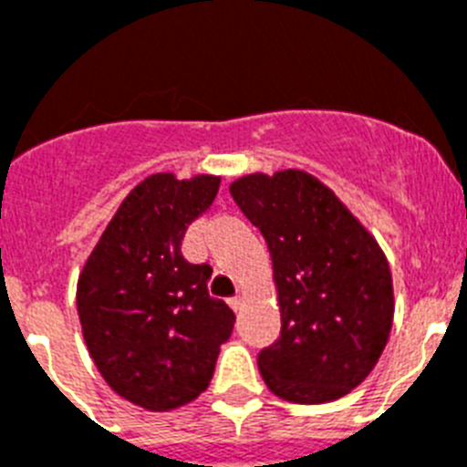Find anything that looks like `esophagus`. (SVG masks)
I'll return each instance as SVG.
<instances>
[{
	"instance_id": "obj_1",
	"label": "esophagus",
	"mask_w": 467,
	"mask_h": 467,
	"mask_svg": "<svg viewBox=\"0 0 467 467\" xmlns=\"http://www.w3.org/2000/svg\"><path fill=\"white\" fill-rule=\"evenodd\" d=\"M241 304H243L241 296H231V299H229V306L234 308V311H241Z\"/></svg>"
}]
</instances>
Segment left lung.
Segmentation results:
<instances>
[{
  "instance_id": "8db88e82",
  "label": "left lung",
  "mask_w": 467,
  "mask_h": 467,
  "mask_svg": "<svg viewBox=\"0 0 467 467\" xmlns=\"http://www.w3.org/2000/svg\"><path fill=\"white\" fill-rule=\"evenodd\" d=\"M274 259L280 337L257 356L278 398L337 400L374 369L393 323L390 269L365 226L301 171L247 175L229 187Z\"/></svg>"
}]
</instances>
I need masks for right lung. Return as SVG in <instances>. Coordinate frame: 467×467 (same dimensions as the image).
<instances>
[{
  "mask_svg": "<svg viewBox=\"0 0 467 467\" xmlns=\"http://www.w3.org/2000/svg\"><path fill=\"white\" fill-rule=\"evenodd\" d=\"M220 177H147L128 193L77 285L81 329L102 379L150 411L208 388L236 316L208 295V264L182 257L187 226L213 205Z\"/></svg>",
  "mask_w": 467,
  "mask_h": 467,
  "instance_id": "add662e5",
  "label": "right lung"
}]
</instances>
